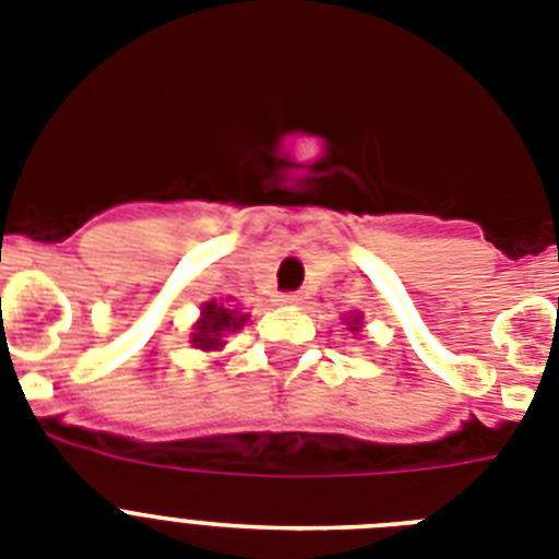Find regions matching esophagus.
I'll list each match as a JSON object with an SVG mask.
<instances>
[{"label":"esophagus","mask_w":559,"mask_h":559,"mask_svg":"<svg viewBox=\"0 0 559 559\" xmlns=\"http://www.w3.org/2000/svg\"><path fill=\"white\" fill-rule=\"evenodd\" d=\"M275 301H278V305H298V301H301V296H298V293H281Z\"/></svg>","instance_id":"esophagus-1"}]
</instances>
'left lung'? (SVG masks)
Listing matches in <instances>:
<instances>
[{
  "label": "left lung",
  "mask_w": 559,
  "mask_h": 559,
  "mask_svg": "<svg viewBox=\"0 0 559 559\" xmlns=\"http://www.w3.org/2000/svg\"><path fill=\"white\" fill-rule=\"evenodd\" d=\"M357 322H359V319H354V324H350V331H359V328H357Z\"/></svg>",
  "instance_id": "left-lung-1"
}]
</instances>
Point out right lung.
<instances>
[{"label": "right lung", "instance_id": "1", "mask_svg": "<svg viewBox=\"0 0 559 559\" xmlns=\"http://www.w3.org/2000/svg\"><path fill=\"white\" fill-rule=\"evenodd\" d=\"M246 316H237L231 307L219 305V301H209L202 305V319L197 322V333H193V345L202 350L223 348V333L240 331Z\"/></svg>", "mask_w": 559, "mask_h": 559}]
</instances>
